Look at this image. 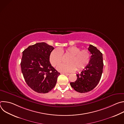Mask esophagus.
I'll list each match as a JSON object with an SVG mask.
<instances>
[{
  "label": "esophagus",
  "mask_w": 124,
  "mask_h": 124,
  "mask_svg": "<svg viewBox=\"0 0 124 124\" xmlns=\"http://www.w3.org/2000/svg\"><path fill=\"white\" fill-rule=\"evenodd\" d=\"M61 74H63V75H65L66 76H69L70 74H67V73H61Z\"/></svg>",
  "instance_id": "obj_1"
}]
</instances>
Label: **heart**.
Returning a JSON list of instances; mask_svg holds the SVG:
<instances>
[{"mask_svg":"<svg viewBox=\"0 0 124 124\" xmlns=\"http://www.w3.org/2000/svg\"><path fill=\"white\" fill-rule=\"evenodd\" d=\"M63 54L70 57L67 60L68 64H60L57 67V70L61 72L69 73L75 71L76 69L82 70L89 64L91 58L89 50H81L76 46L69 47L65 49L56 48L51 52L49 57L50 62L53 66H57L61 62Z\"/></svg>","mask_w":124,"mask_h":124,"instance_id":"1","label":"heart"}]
</instances>
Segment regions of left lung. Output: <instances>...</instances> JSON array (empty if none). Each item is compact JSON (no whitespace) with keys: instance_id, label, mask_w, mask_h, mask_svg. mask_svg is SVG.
<instances>
[{"instance_id":"obj_1","label":"left lung","mask_w":124,"mask_h":124,"mask_svg":"<svg viewBox=\"0 0 124 124\" xmlns=\"http://www.w3.org/2000/svg\"><path fill=\"white\" fill-rule=\"evenodd\" d=\"M91 54L90 62L80 74L77 75V79L70 85L79 93L92 90L99 83L102 73L103 63L102 53L96 47L90 45L88 47Z\"/></svg>"}]
</instances>
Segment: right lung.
I'll list each match as a JSON object with an SVG mask.
<instances>
[{
	"label": "right lung",
	"mask_w": 124,
	"mask_h": 124,
	"mask_svg": "<svg viewBox=\"0 0 124 124\" xmlns=\"http://www.w3.org/2000/svg\"><path fill=\"white\" fill-rule=\"evenodd\" d=\"M52 46L38 43L29 46L23 52L22 72L27 84L39 93H46L54 88L60 73L49 62Z\"/></svg>",
	"instance_id": "obj_1"
}]
</instances>
